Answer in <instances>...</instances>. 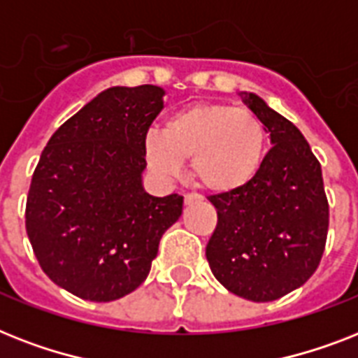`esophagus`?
<instances>
[{
	"label": "esophagus",
	"mask_w": 358,
	"mask_h": 358,
	"mask_svg": "<svg viewBox=\"0 0 358 358\" xmlns=\"http://www.w3.org/2000/svg\"><path fill=\"white\" fill-rule=\"evenodd\" d=\"M201 201V196H197V194H185V203L187 205H192V203Z\"/></svg>",
	"instance_id": "1"
}]
</instances>
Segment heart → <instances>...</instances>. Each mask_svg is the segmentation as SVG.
Masks as SVG:
<instances>
[{
  "instance_id": "heart-1",
  "label": "heart",
  "mask_w": 358,
  "mask_h": 358,
  "mask_svg": "<svg viewBox=\"0 0 358 358\" xmlns=\"http://www.w3.org/2000/svg\"><path fill=\"white\" fill-rule=\"evenodd\" d=\"M144 153L159 176H177L182 159H190V173L203 188L233 194L259 173L266 155V129L248 108L196 103L171 114L162 133H148Z\"/></svg>"
}]
</instances>
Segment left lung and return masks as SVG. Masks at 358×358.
<instances>
[{
  "label": "left lung",
  "instance_id": "8db88e82",
  "mask_svg": "<svg viewBox=\"0 0 358 358\" xmlns=\"http://www.w3.org/2000/svg\"><path fill=\"white\" fill-rule=\"evenodd\" d=\"M270 133L271 148L245 188L210 196L218 225L210 270L229 292L266 303L303 287L324 255L329 205L322 166L292 122L253 92H240Z\"/></svg>",
  "mask_w": 358,
  "mask_h": 358
}]
</instances>
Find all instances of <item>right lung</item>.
<instances>
[{"label":"right lung","mask_w":358,"mask_h":358,"mask_svg":"<svg viewBox=\"0 0 358 358\" xmlns=\"http://www.w3.org/2000/svg\"><path fill=\"white\" fill-rule=\"evenodd\" d=\"M164 88L113 87L53 133L31 181L25 229L51 281L88 301H114L145 281L182 196L144 190V140Z\"/></svg>","instance_id":"1"}]
</instances>
